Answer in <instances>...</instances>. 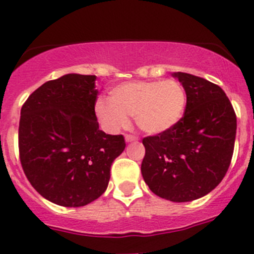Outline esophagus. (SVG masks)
<instances>
[{"label": "esophagus", "instance_id": "esophagus-1", "mask_svg": "<svg viewBox=\"0 0 254 254\" xmlns=\"http://www.w3.org/2000/svg\"><path fill=\"white\" fill-rule=\"evenodd\" d=\"M125 141H127V142L137 141V137L134 136V135H125Z\"/></svg>", "mask_w": 254, "mask_h": 254}]
</instances>
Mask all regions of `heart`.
<instances>
[{
    "mask_svg": "<svg viewBox=\"0 0 254 254\" xmlns=\"http://www.w3.org/2000/svg\"><path fill=\"white\" fill-rule=\"evenodd\" d=\"M187 106L186 89L175 79L127 82L114 87L111 101L99 98L97 118L108 131L127 127L129 118L143 132L158 135L176 127Z\"/></svg>",
    "mask_w": 254,
    "mask_h": 254,
    "instance_id": "obj_1",
    "label": "heart"
}]
</instances>
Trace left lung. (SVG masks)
Listing matches in <instances>:
<instances>
[{"label": "left lung", "mask_w": 254, "mask_h": 254, "mask_svg": "<svg viewBox=\"0 0 254 254\" xmlns=\"http://www.w3.org/2000/svg\"><path fill=\"white\" fill-rule=\"evenodd\" d=\"M172 76L186 89V111L172 129L142 140L141 173L156 195L184 203L206 195L226 175L237 122L221 87L190 73Z\"/></svg>", "instance_id": "1"}]
</instances>
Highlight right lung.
Instances as JSON below:
<instances>
[{"mask_svg":"<svg viewBox=\"0 0 254 254\" xmlns=\"http://www.w3.org/2000/svg\"><path fill=\"white\" fill-rule=\"evenodd\" d=\"M96 76L67 73L35 89L20 109L18 143L23 171L54 204L84 206L106 191L123 135L99 130Z\"/></svg>","mask_w":254,"mask_h":254,"instance_id":"obj_1","label":"right lung"}]
</instances>
